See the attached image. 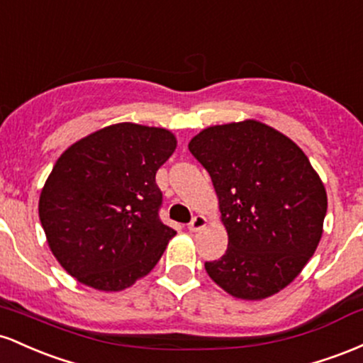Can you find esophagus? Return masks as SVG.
Segmentation results:
<instances>
[{"mask_svg": "<svg viewBox=\"0 0 363 363\" xmlns=\"http://www.w3.org/2000/svg\"><path fill=\"white\" fill-rule=\"evenodd\" d=\"M206 226H207V218H203V216H195L192 223L189 225V230L192 231V233H199V231H202Z\"/></svg>", "mask_w": 363, "mask_h": 363, "instance_id": "obj_1", "label": "esophagus"}]
</instances>
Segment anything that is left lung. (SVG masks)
I'll list each match as a JSON object with an SVG mask.
<instances>
[{
    "instance_id": "1",
    "label": "left lung",
    "mask_w": 363,
    "mask_h": 363,
    "mask_svg": "<svg viewBox=\"0 0 363 363\" xmlns=\"http://www.w3.org/2000/svg\"><path fill=\"white\" fill-rule=\"evenodd\" d=\"M218 195L226 254L206 262L209 278L240 300L288 286L315 252L328 194L303 150L257 120L214 125L189 144Z\"/></svg>"
}]
</instances>
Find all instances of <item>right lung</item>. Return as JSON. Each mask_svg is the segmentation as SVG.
<instances>
[{"mask_svg":"<svg viewBox=\"0 0 363 363\" xmlns=\"http://www.w3.org/2000/svg\"><path fill=\"white\" fill-rule=\"evenodd\" d=\"M177 149L161 127L125 121L80 138L52 166L39 219L60 266L99 291H121L147 276L169 240L157 169Z\"/></svg>","mask_w":363,"mask_h":363,"instance_id":"1","label":"right lung"}]
</instances>
